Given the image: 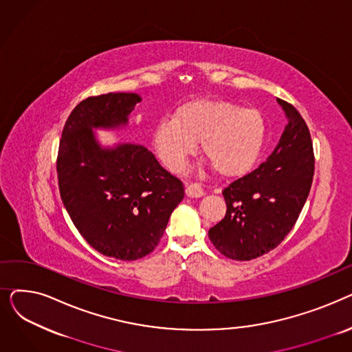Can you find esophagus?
<instances>
[{
	"label": "esophagus",
	"instance_id": "34e87169",
	"mask_svg": "<svg viewBox=\"0 0 352 352\" xmlns=\"http://www.w3.org/2000/svg\"><path fill=\"white\" fill-rule=\"evenodd\" d=\"M186 194L190 198H198L204 195V190H202L201 184L190 182V184H186Z\"/></svg>",
	"mask_w": 352,
	"mask_h": 352
}]
</instances>
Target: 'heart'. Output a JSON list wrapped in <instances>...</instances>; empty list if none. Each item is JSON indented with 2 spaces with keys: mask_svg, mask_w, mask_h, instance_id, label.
I'll return each instance as SVG.
<instances>
[{
  "mask_svg": "<svg viewBox=\"0 0 352 352\" xmlns=\"http://www.w3.org/2000/svg\"><path fill=\"white\" fill-rule=\"evenodd\" d=\"M265 122L255 108L197 100L175 109L173 121L157 124L153 144L166 168L179 171L199 142L201 153L227 177L244 174L260 157Z\"/></svg>",
  "mask_w": 352,
  "mask_h": 352,
  "instance_id": "obj_1",
  "label": "heart"
}]
</instances>
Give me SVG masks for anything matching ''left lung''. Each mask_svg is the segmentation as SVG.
<instances>
[{
	"label": "left lung",
	"instance_id": "obj_1",
	"mask_svg": "<svg viewBox=\"0 0 352 352\" xmlns=\"http://www.w3.org/2000/svg\"><path fill=\"white\" fill-rule=\"evenodd\" d=\"M276 101L288 118L278 145L258 168L223 190L226 217L208 231L214 247L235 261L254 260L280 245L311 190L316 160L309 129L297 108Z\"/></svg>",
	"mask_w": 352,
	"mask_h": 352
}]
</instances>
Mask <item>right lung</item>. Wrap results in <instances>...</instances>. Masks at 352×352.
Wrapping results in <instances>:
<instances>
[{
	"mask_svg": "<svg viewBox=\"0 0 352 352\" xmlns=\"http://www.w3.org/2000/svg\"><path fill=\"white\" fill-rule=\"evenodd\" d=\"M141 97L108 92L82 100L65 121L57 157L58 188L71 221L102 255L134 261L154 251L184 198L181 179L142 145L101 148L91 128L128 122Z\"/></svg>",
	"mask_w": 352,
	"mask_h": 352,
	"instance_id": "add662e5",
	"label": "right lung"
}]
</instances>
